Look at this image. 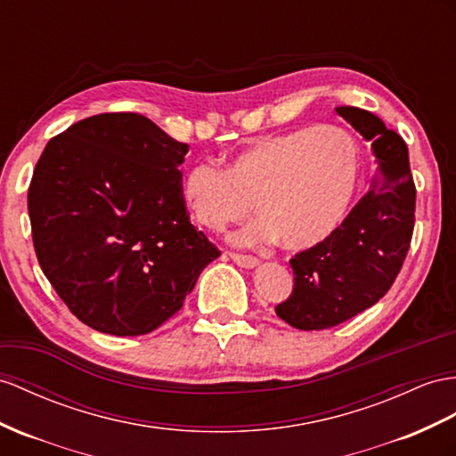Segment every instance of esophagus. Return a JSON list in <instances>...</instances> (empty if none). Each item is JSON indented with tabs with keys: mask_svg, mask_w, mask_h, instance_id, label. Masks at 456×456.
I'll return each mask as SVG.
<instances>
[{
	"mask_svg": "<svg viewBox=\"0 0 456 456\" xmlns=\"http://www.w3.org/2000/svg\"><path fill=\"white\" fill-rule=\"evenodd\" d=\"M229 258L237 265L244 267V270H252V267L260 264L258 258H254V256H244V254H235V252H229Z\"/></svg>",
	"mask_w": 456,
	"mask_h": 456,
	"instance_id": "1",
	"label": "esophagus"
}]
</instances>
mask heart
I'll use <instances>...</instances> for the list:
<instances>
[{"instance_id":"heart-1","label":"heart","mask_w":456,"mask_h":456,"mask_svg":"<svg viewBox=\"0 0 456 456\" xmlns=\"http://www.w3.org/2000/svg\"><path fill=\"white\" fill-rule=\"evenodd\" d=\"M360 181L354 136L337 125L254 138L227 171L196 163L181 181L192 217L219 231L250 212L262 217L231 237L237 244L281 240L305 252L328 242L346 219Z\"/></svg>"}]
</instances>
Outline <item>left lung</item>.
I'll return each mask as SVG.
<instances>
[{
	"label": "left lung",
	"mask_w": 456,
	"mask_h": 456,
	"mask_svg": "<svg viewBox=\"0 0 456 456\" xmlns=\"http://www.w3.org/2000/svg\"><path fill=\"white\" fill-rule=\"evenodd\" d=\"M335 111L371 142L378 173L339 231L290 260L293 295L275 314L305 331L335 328L376 305L399 275L414 231L416 186L404 140L366 110Z\"/></svg>",
	"instance_id": "left-lung-1"
}]
</instances>
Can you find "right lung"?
<instances>
[{"label":"right lung","mask_w":456,"mask_h":456,"mask_svg":"<svg viewBox=\"0 0 456 456\" xmlns=\"http://www.w3.org/2000/svg\"><path fill=\"white\" fill-rule=\"evenodd\" d=\"M186 151L138 113L88 117L44 148L28 189L34 250L88 328L117 337L154 331L219 256L186 216Z\"/></svg>","instance_id":"obj_1"}]
</instances>
